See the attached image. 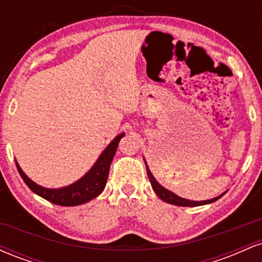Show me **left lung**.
I'll use <instances>...</instances> for the list:
<instances>
[{
	"label": "left lung",
	"mask_w": 262,
	"mask_h": 262,
	"mask_svg": "<svg viewBox=\"0 0 262 262\" xmlns=\"http://www.w3.org/2000/svg\"><path fill=\"white\" fill-rule=\"evenodd\" d=\"M144 162H145V166H146V172H148V177L150 180V183H151V187L155 191V193L158 194L159 197L161 198L164 202H167L170 204H175V206H181V207H197V206H203V204H209L215 202V201L219 200L222 196H224L225 192H223L222 194H219L218 197L212 198V200H206V201H191V200H186V198H182L180 196H177L176 193L173 192L169 191L167 188H165L164 186H161L160 183L156 181V179L154 177V175L151 173L150 171L148 164H146V160L144 159Z\"/></svg>",
	"instance_id": "1"
}]
</instances>
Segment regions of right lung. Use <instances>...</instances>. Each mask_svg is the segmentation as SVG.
Returning a JSON list of instances; mask_svg holds the SVG:
<instances>
[{"mask_svg": "<svg viewBox=\"0 0 262 262\" xmlns=\"http://www.w3.org/2000/svg\"><path fill=\"white\" fill-rule=\"evenodd\" d=\"M125 133L117 135L114 139L107 145V148L101 152L98 159L96 160L93 166L83 175L81 179L71 185L60 188H47L32 181L28 176L23 172L20 166L16 161L18 172L26 185L34 192L35 194L40 196L44 200L49 201L54 204L65 207H73L83 204L93 200L103 191L106 187L108 173H110L111 162H112L117 148H118L119 140L124 137Z\"/></svg>", "mask_w": 262, "mask_h": 262, "instance_id": "1", "label": "right lung"}]
</instances>
